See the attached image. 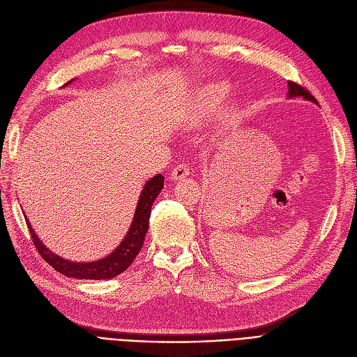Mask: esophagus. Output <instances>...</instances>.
Masks as SVG:
<instances>
[{
	"mask_svg": "<svg viewBox=\"0 0 357 357\" xmlns=\"http://www.w3.org/2000/svg\"><path fill=\"white\" fill-rule=\"evenodd\" d=\"M187 175H190V166L187 163H179L172 169V172H170V179L176 181L185 178Z\"/></svg>",
	"mask_w": 357,
	"mask_h": 357,
	"instance_id": "34e87169",
	"label": "esophagus"
}]
</instances>
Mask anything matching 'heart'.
Wrapping results in <instances>:
<instances>
[{
	"label": "heart",
	"instance_id": "heart-1",
	"mask_svg": "<svg viewBox=\"0 0 357 357\" xmlns=\"http://www.w3.org/2000/svg\"><path fill=\"white\" fill-rule=\"evenodd\" d=\"M226 86L225 84H213L206 89L204 95H203V106H201V111H203L204 115L213 114L217 106L222 103V100L226 96Z\"/></svg>",
	"mask_w": 357,
	"mask_h": 357
}]
</instances>
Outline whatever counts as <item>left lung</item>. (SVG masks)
Here are the masks:
<instances>
[{
	"label": "left lung",
	"instance_id": "obj_1",
	"mask_svg": "<svg viewBox=\"0 0 357 357\" xmlns=\"http://www.w3.org/2000/svg\"><path fill=\"white\" fill-rule=\"evenodd\" d=\"M289 98H298V96H302L305 100H311L314 103H317V99L309 93L305 87H302L301 84H296L293 82H289V91H287Z\"/></svg>",
	"mask_w": 357,
	"mask_h": 357
}]
</instances>
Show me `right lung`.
<instances>
[{"label":"right lung","mask_w":357,"mask_h":357,"mask_svg":"<svg viewBox=\"0 0 357 357\" xmlns=\"http://www.w3.org/2000/svg\"><path fill=\"white\" fill-rule=\"evenodd\" d=\"M70 83L71 82H68L67 84ZM163 182L165 178L162 174H158L156 176H153L146 182L142 195L138 198V204L135 208L132 223L128 229V234L119 243L116 250L107 257L93 262H73L61 258L56 254L51 252L48 248L40 242V239L35 234V230L30 226L29 220H26L38 252L58 273L71 278H83V280H107V278H112L121 274L131 266L134 258L142 251L144 236L149 229L151 206L154 203V199L160 194L163 188Z\"/></svg>","instance_id":"add662e5"}]
</instances>
